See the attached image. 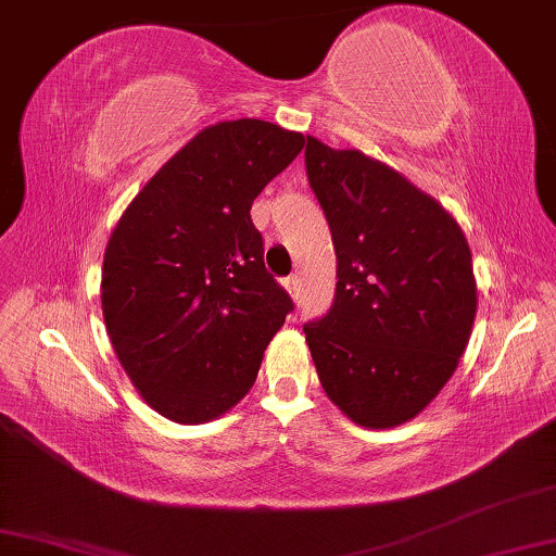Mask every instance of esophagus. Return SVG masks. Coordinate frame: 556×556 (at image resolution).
<instances>
[{"instance_id": "esophagus-1", "label": "esophagus", "mask_w": 556, "mask_h": 556, "mask_svg": "<svg viewBox=\"0 0 556 556\" xmlns=\"http://www.w3.org/2000/svg\"><path fill=\"white\" fill-rule=\"evenodd\" d=\"M286 288H288V293H290V295L298 298V293H301V283H298V276H290V278H286Z\"/></svg>"}]
</instances>
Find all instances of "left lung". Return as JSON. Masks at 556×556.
<instances>
[{"mask_svg":"<svg viewBox=\"0 0 556 556\" xmlns=\"http://www.w3.org/2000/svg\"><path fill=\"white\" fill-rule=\"evenodd\" d=\"M305 170L338 255L330 311L303 326L320 386L357 425H403L445 388L472 332L467 238L432 195L363 151L307 136Z\"/></svg>","mask_w":556,"mask_h":556,"instance_id":"obj_1","label":"left lung"}]
</instances>
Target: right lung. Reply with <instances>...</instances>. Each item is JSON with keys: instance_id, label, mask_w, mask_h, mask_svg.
<instances>
[{"instance_id": "1", "label": "right lung", "mask_w": 556, "mask_h": 556, "mask_svg": "<svg viewBox=\"0 0 556 556\" xmlns=\"http://www.w3.org/2000/svg\"><path fill=\"white\" fill-rule=\"evenodd\" d=\"M305 147L261 118L199 131L109 238L101 311L118 363L159 415L216 420L253 388L293 301L263 263L251 206Z\"/></svg>"}]
</instances>
